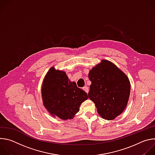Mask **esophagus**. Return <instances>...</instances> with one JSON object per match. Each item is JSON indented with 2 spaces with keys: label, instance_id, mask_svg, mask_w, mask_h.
<instances>
[{
  "label": "esophagus",
  "instance_id": "34e87169",
  "mask_svg": "<svg viewBox=\"0 0 155 155\" xmlns=\"http://www.w3.org/2000/svg\"><path fill=\"white\" fill-rule=\"evenodd\" d=\"M83 90L87 94L88 92H89V87H88L87 86H84L83 87Z\"/></svg>",
  "mask_w": 155,
  "mask_h": 155
}]
</instances>
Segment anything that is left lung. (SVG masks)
Masks as SVG:
<instances>
[{"mask_svg":"<svg viewBox=\"0 0 155 155\" xmlns=\"http://www.w3.org/2000/svg\"><path fill=\"white\" fill-rule=\"evenodd\" d=\"M88 77L91 81L88 97L95 104L99 115L105 120H114L124 112L129 101L130 84L128 77L106 59L93 68Z\"/></svg>","mask_w":155,"mask_h":155,"instance_id":"obj_1","label":"left lung"}]
</instances>
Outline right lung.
I'll use <instances>...</instances> for the list:
<instances>
[{
  "instance_id": "obj_1",
  "label": "right lung",
  "mask_w": 155,
  "mask_h": 155,
  "mask_svg": "<svg viewBox=\"0 0 155 155\" xmlns=\"http://www.w3.org/2000/svg\"><path fill=\"white\" fill-rule=\"evenodd\" d=\"M43 104L53 117L63 120H71L87 99L85 91L71 81L62 71L51 67L44 77L41 86Z\"/></svg>"
}]
</instances>
